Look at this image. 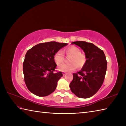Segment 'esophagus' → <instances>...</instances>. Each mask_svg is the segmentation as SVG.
I'll return each instance as SVG.
<instances>
[{
  "label": "esophagus",
  "mask_w": 126,
  "mask_h": 126,
  "mask_svg": "<svg viewBox=\"0 0 126 126\" xmlns=\"http://www.w3.org/2000/svg\"><path fill=\"white\" fill-rule=\"evenodd\" d=\"M66 74H67V73H66V72H63V75H64V76L65 75H66Z\"/></svg>",
  "instance_id": "1"
}]
</instances>
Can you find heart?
Returning <instances> with one entry per match:
<instances>
[{
    "mask_svg": "<svg viewBox=\"0 0 126 126\" xmlns=\"http://www.w3.org/2000/svg\"><path fill=\"white\" fill-rule=\"evenodd\" d=\"M64 52L68 59L69 64H64L58 66V70L62 72H70L74 71L76 68L79 70L85 65L87 62L85 56L82 53L81 50L79 47L71 46L66 48ZM53 61L56 65H60L64 61V55L60 51L56 52L53 55Z\"/></svg>",
    "mask_w": 126,
    "mask_h": 126,
    "instance_id": "obj_1",
    "label": "heart"
}]
</instances>
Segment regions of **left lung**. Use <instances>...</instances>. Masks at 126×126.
Returning <instances> with one entry per match:
<instances>
[{
	"instance_id": "left-lung-1",
	"label": "left lung",
	"mask_w": 126,
	"mask_h": 126,
	"mask_svg": "<svg viewBox=\"0 0 126 126\" xmlns=\"http://www.w3.org/2000/svg\"><path fill=\"white\" fill-rule=\"evenodd\" d=\"M84 51L87 62L77 73L73 74L70 90L80 98L92 97L98 92L105 77L107 62L103 51L91 43L76 41L72 43Z\"/></svg>"
}]
</instances>
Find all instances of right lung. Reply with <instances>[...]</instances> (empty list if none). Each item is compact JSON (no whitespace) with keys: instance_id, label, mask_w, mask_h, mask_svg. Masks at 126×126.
<instances>
[{"instance_id":"add662e5","label":"right lung","mask_w":126,"mask_h":126,"mask_svg":"<svg viewBox=\"0 0 126 126\" xmlns=\"http://www.w3.org/2000/svg\"><path fill=\"white\" fill-rule=\"evenodd\" d=\"M66 45L49 42L37 44L28 50L23 64L24 77L28 89L33 94L43 97L55 90L63 74L55 72L57 65L53 55Z\"/></svg>"}]
</instances>
